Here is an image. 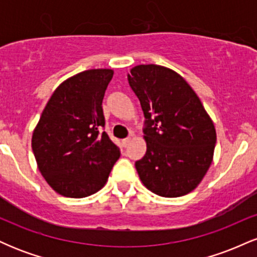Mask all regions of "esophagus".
I'll return each instance as SVG.
<instances>
[{"instance_id":"34e87169","label":"esophagus","mask_w":257,"mask_h":257,"mask_svg":"<svg viewBox=\"0 0 257 257\" xmlns=\"http://www.w3.org/2000/svg\"><path fill=\"white\" fill-rule=\"evenodd\" d=\"M131 140H132L131 138H125V139H123V140H122L123 146H124V147L128 146V145H129V143H131Z\"/></svg>"}]
</instances>
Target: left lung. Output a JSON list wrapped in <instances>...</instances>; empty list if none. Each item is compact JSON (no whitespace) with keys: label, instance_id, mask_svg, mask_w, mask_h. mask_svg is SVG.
Segmentation results:
<instances>
[{"label":"left lung","instance_id":"8db88e82","mask_svg":"<svg viewBox=\"0 0 257 257\" xmlns=\"http://www.w3.org/2000/svg\"><path fill=\"white\" fill-rule=\"evenodd\" d=\"M145 116L147 150L135 162L140 180L168 198L190 193L213 161L216 132L192 88L159 65H139L128 75Z\"/></svg>","mask_w":257,"mask_h":257}]
</instances>
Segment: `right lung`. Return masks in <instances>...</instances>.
<instances>
[{
    "label": "right lung",
    "instance_id": "obj_1",
    "mask_svg": "<svg viewBox=\"0 0 257 257\" xmlns=\"http://www.w3.org/2000/svg\"><path fill=\"white\" fill-rule=\"evenodd\" d=\"M112 76V70L98 69L66 79L35 128L32 151L38 169L61 196L83 198L98 192L119 158V147L101 132L102 99Z\"/></svg>",
    "mask_w": 257,
    "mask_h": 257
}]
</instances>
